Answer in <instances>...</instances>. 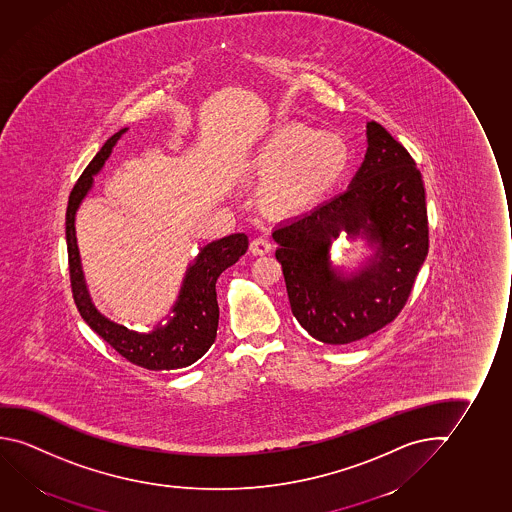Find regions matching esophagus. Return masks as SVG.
Returning a JSON list of instances; mask_svg holds the SVG:
<instances>
[{
  "instance_id": "esophagus-1",
  "label": "esophagus",
  "mask_w": 512,
  "mask_h": 512,
  "mask_svg": "<svg viewBox=\"0 0 512 512\" xmlns=\"http://www.w3.org/2000/svg\"><path fill=\"white\" fill-rule=\"evenodd\" d=\"M250 250H252L253 255H266V253L273 250V244H271V239L268 236L253 237Z\"/></svg>"
}]
</instances>
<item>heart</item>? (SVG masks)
I'll return each mask as SVG.
<instances>
[{
	"instance_id": "obj_1",
	"label": "heart",
	"mask_w": 512,
	"mask_h": 512,
	"mask_svg": "<svg viewBox=\"0 0 512 512\" xmlns=\"http://www.w3.org/2000/svg\"><path fill=\"white\" fill-rule=\"evenodd\" d=\"M351 159L347 143L298 122L273 129L253 154V166L275 175L271 200L282 207L314 202L344 175Z\"/></svg>"
}]
</instances>
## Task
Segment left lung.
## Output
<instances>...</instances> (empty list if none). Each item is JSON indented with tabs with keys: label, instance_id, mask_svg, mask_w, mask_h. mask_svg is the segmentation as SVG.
Wrapping results in <instances>:
<instances>
[{
	"label": "left lung",
	"instance_id": "1",
	"mask_svg": "<svg viewBox=\"0 0 512 512\" xmlns=\"http://www.w3.org/2000/svg\"><path fill=\"white\" fill-rule=\"evenodd\" d=\"M367 143L344 193L273 232L292 314L314 339L331 346L365 339L392 323L429 250L422 173L374 120L367 124ZM340 231L377 246L370 264L351 276L333 269L327 255Z\"/></svg>",
	"mask_w": 512,
	"mask_h": 512
}]
</instances>
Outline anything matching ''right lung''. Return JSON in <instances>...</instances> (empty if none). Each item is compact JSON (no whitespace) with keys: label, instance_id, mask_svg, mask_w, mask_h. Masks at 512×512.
Here are the masks:
<instances>
[{"label":"right lung","instance_id":"1","mask_svg":"<svg viewBox=\"0 0 512 512\" xmlns=\"http://www.w3.org/2000/svg\"><path fill=\"white\" fill-rule=\"evenodd\" d=\"M127 127L113 134L103 149L95 154L74 184L65 214V237L69 253L72 296L79 314L92 330L106 340L127 362L149 370H175L188 367L204 356L213 346L218 331L220 308L216 301V280L218 276L236 264L248 250L246 234H232L204 246L195 262L189 266L182 282L179 298L173 305V317L168 323L159 324L149 333L127 330L122 324L113 323L94 307L88 294L85 276L79 259L76 241V213L83 198L94 184L95 173L101 172L106 159Z\"/></svg>","mask_w":512,"mask_h":512}]
</instances>
